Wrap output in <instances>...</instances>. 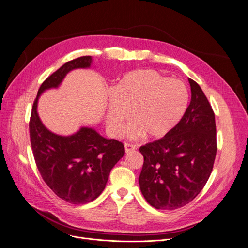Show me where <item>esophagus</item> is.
Instances as JSON below:
<instances>
[{"label": "esophagus", "mask_w": 248, "mask_h": 248, "mask_svg": "<svg viewBox=\"0 0 248 248\" xmlns=\"http://www.w3.org/2000/svg\"><path fill=\"white\" fill-rule=\"evenodd\" d=\"M124 146H125V151H126V153L130 152V151H133V150L136 149V145L130 144V143H125Z\"/></svg>", "instance_id": "esophagus-1"}]
</instances>
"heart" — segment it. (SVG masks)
Here are the masks:
<instances>
[{"label":"heart","mask_w":248,"mask_h":248,"mask_svg":"<svg viewBox=\"0 0 248 248\" xmlns=\"http://www.w3.org/2000/svg\"><path fill=\"white\" fill-rule=\"evenodd\" d=\"M188 104L190 93L183 80L169 78L155 69L133 70L113 90L107 127L112 135H120L130 114L133 123L128 128L129 135L160 139L182 122Z\"/></svg>","instance_id":"1"}]
</instances>
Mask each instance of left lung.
<instances>
[{
    "instance_id": "obj_1",
    "label": "left lung",
    "mask_w": 248,
    "mask_h": 248,
    "mask_svg": "<svg viewBox=\"0 0 248 248\" xmlns=\"http://www.w3.org/2000/svg\"><path fill=\"white\" fill-rule=\"evenodd\" d=\"M182 122L166 137L139 148L144 157L139 175L141 193L149 205L174 210L192 202L203 190L217 152L215 114L195 80Z\"/></svg>"
}]
</instances>
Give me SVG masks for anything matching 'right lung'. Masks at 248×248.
<instances>
[{"instance_id":"add662e5","label":"right lung","mask_w":248,"mask_h":248,"mask_svg":"<svg viewBox=\"0 0 248 248\" xmlns=\"http://www.w3.org/2000/svg\"><path fill=\"white\" fill-rule=\"evenodd\" d=\"M91 63V56H80L47 78L38 90L29 121L33 155L43 181L57 197L75 205L92 202L101 195L111 170L125 155L124 145L87 127L70 136L50 132L39 119L37 102L45 90L60 86L70 70L87 68Z\"/></svg>"}]
</instances>
